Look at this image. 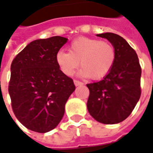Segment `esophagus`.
<instances>
[{
    "instance_id": "34e87169",
    "label": "esophagus",
    "mask_w": 153,
    "mask_h": 153,
    "mask_svg": "<svg viewBox=\"0 0 153 153\" xmlns=\"http://www.w3.org/2000/svg\"><path fill=\"white\" fill-rule=\"evenodd\" d=\"M74 85L75 86H80V85H83V83L82 82H80L79 80H74Z\"/></svg>"
}]
</instances>
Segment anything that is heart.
I'll use <instances>...</instances> for the list:
<instances>
[{
	"instance_id": "obj_1",
	"label": "heart",
	"mask_w": 153,
	"mask_h": 153,
	"mask_svg": "<svg viewBox=\"0 0 153 153\" xmlns=\"http://www.w3.org/2000/svg\"><path fill=\"white\" fill-rule=\"evenodd\" d=\"M115 49L112 44L95 38L81 37L72 41L69 52L60 51L56 61L60 70L67 76L73 75L80 65L79 75L101 79L112 70L115 61Z\"/></svg>"
}]
</instances>
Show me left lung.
Listing matches in <instances>:
<instances>
[{
  "mask_svg": "<svg viewBox=\"0 0 153 153\" xmlns=\"http://www.w3.org/2000/svg\"><path fill=\"white\" fill-rule=\"evenodd\" d=\"M97 36L112 44L116 56L112 70L102 80L87 84V107L97 121L113 125L125 120L140 98L141 66L135 51L122 37L112 33Z\"/></svg>",
  "mask_w": 153,
  "mask_h": 153,
  "instance_id": "left-lung-1",
  "label": "left lung"
}]
</instances>
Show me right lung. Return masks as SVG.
Listing matches in <instances>:
<instances>
[{
  "label": "right lung",
  "mask_w": 153,
  "mask_h": 153,
  "mask_svg": "<svg viewBox=\"0 0 153 153\" xmlns=\"http://www.w3.org/2000/svg\"><path fill=\"white\" fill-rule=\"evenodd\" d=\"M56 36L28 44L13 60L9 93L14 114L32 131L47 133L56 127L75 86L60 70L56 56L67 42Z\"/></svg>",
  "instance_id": "add662e5"
}]
</instances>
